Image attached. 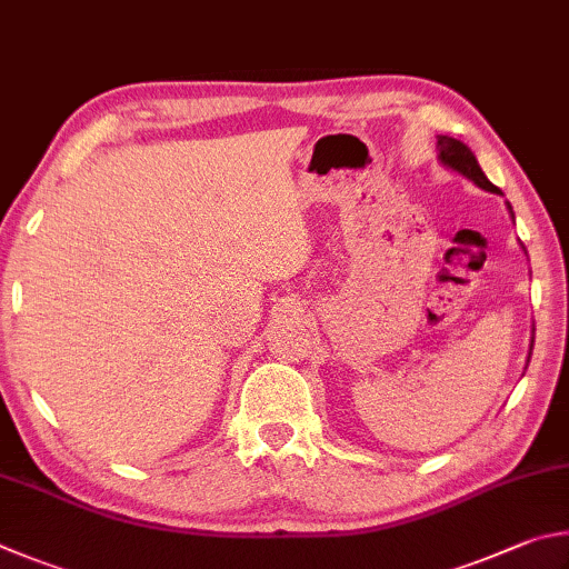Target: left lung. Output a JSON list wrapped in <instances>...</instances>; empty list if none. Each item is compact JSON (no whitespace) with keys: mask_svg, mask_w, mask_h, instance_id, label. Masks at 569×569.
Masks as SVG:
<instances>
[{"mask_svg":"<svg viewBox=\"0 0 569 569\" xmlns=\"http://www.w3.org/2000/svg\"><path fill=\"white\" fill-rule=\"evenodd\" d=\"M437 159H440V164L452 169V172L462 174L465 179H470V182H475L480 189H485V192H492V194H500V189H497L490 179L485 177L480 162H477V157L470 147H467L465 142H460V139L455 137H447V134H440L437 137ZM507 209H510V217L515 219V212L510 202H507ZM525 249V247H522ZM527 254V252H525ZM535 342V340H532ZM530 355H532V345H530Z\"/></svg>","mask_w":569,"mask_h":569,"instance_id":"1","label":"left lung"}]
</instances>
